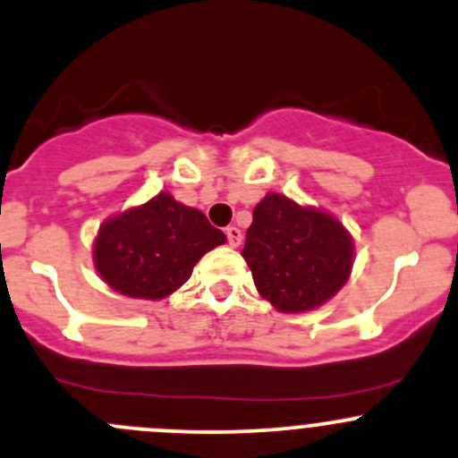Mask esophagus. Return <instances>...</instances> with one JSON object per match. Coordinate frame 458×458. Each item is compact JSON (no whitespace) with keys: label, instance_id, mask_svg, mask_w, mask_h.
Listing matches in <instances>:
<instances>
[{"label":"esophagus","instance_id":"obj_1","mask_svg":"<svg viewBox=\"0 0 458 458\" xmlns=\"http://www.w3.org/2000/svg\"><path fill=\"white\" fill-rule=\"evenodd\" d=\"M225 237H228L230 246L237 248L239 243H242V230L234 228V225H230V228H225Z\"/></svg>","mask_w":458,"mask_h":458}]
</instances>
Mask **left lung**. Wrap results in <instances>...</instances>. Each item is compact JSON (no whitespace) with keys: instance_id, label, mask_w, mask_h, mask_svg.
Listing matches in <instances>:
<instances>
[{"instance_id":"8db88e82","label":"left lung","mask_w":458,"mask_h":458,"mask_svg":"<svg viewBox=\"0 0 458 458\" xmlns=\"http://www.w3.org/2000/svg\"><path fill=\"white\" fill-rule=\"evenodd\" d=\"M257 291L275 309L300 313L331 300L352 273V237L331 215L266 194L252 210L242 250Z\"/></svg>"}]
</instances>
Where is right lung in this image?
Here are the masks:
<instances>
[{
	"label": "right lung",
	"mask_w": 458,
	"mask_h": 458,
	"mask_svg": "<svg viewBox=\"0 0 458 458\" xmlns=\"http://www.w3.org/2000/svg\"><path fill=\"white\" fill-rule=\"evenodd\" d=\"M224 242L225 234L203 212L161 192L102 224L93 261L114 291L161 300L183 286L197 261Z\"/></svg>",
	"instance_id": "add662e5"
}]
</instances>
